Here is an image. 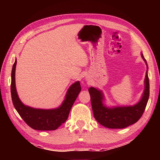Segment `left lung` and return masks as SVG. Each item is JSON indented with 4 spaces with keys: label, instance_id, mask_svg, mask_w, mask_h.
<instances>
[{
    "label": "left lung",
    "instance_id": "left-lung-1",
    "mask_svg": "<svg viewBox=\"0 0 160 160\" xmlns=\"http://www.w3.org/2000/svg\"><path fill=\"white\" fill-rule=\"evenodd\" d=\"M141 56L147 64L144 79V90L141 99L131 106L107 107L104 104V96L101 90L91 87L89 89L94 118L104 127L108 128H123L137 122L142 117L149 98V80L148 64L141 53Z\"/></svg>",
    "mask_w": 160,
    "mask_h": 160
}]
</instances>
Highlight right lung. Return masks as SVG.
Wrapping results in <instances>:
<instances>
[{
  "mask_svg": "<svg viewBox=\"0 0 160 160\" xmlns=\"http://www.w3.org/2000/svg\"><path fill=\"white\" fill-rule=\"evenodd\" d=\"M16 63V59L12 67L11 82L12 99L16 110L27 124L33 129L38 131L56 130L67 120L71 108L81 91L80 82L77 81L71 84L60 107L51 109L33 108L24 104L17 93L15 81Z\"/></svg>",
  "mask_w": 160,
  "mask_h": 160,
  "instance_id": "right-lung-1",
  "label": "right lung"
}]
</instances>
